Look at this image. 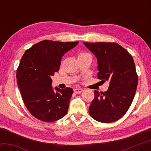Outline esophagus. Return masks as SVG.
I'll use <instances>...</instances> for the list:
<instances>
[{"instance_id": "1", "label": "esophagus", "mask_w": 151, "mask_h": 151, "mask_svg": "<svg viewBox=\"0 0 151 151\" xmlns=\"http://www.w3.org/2000/svg\"><path fill=\"white\" fill-rule=\"evenodd\" d=\"M83 91V89H82V88H75L74 89V92H75L76 94H80Z\"/></svg>"}]
</instances>
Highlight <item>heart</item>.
Listing matches in <instances>:
<instances>
[{"mask_svg":"<svg viewBox=\"0 0 151 151\" xmlns=\"http://www.w3.org/2000/svg\"><path fill=\"white\" fill-rule=\"evenodd\" d=\"M84 56H90V55L88 54H86V53H81V54H79L78 57H84Z\"/></svg>","mask_w":151,"mask_h":151,"instance_id":"1","label":"heart"}]
</instances>
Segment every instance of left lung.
Here are the masks:
<instances>
[{"label": "left lung", "instance_id": "left-lung-1", "mask_svg": "<svg viewBox=\"0 0 151 151\" xmlns=\"http://www.w3.org/2000/svg\"><path fill=\"white\" fill-rule=\"evenodd\" d=\"M83 43L97 58V77L109 83L106 91H94L89 114L104 123L118 121L129 109L137 91L138 76L133 58L117 43Z\"/></svg>", "mask_w": 151, "mask_h": 151}]
</instances>
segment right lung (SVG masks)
Returning <instances> with one entry per match:
<instances>
[{"instance_id":"1","label":"right lung","mask_w":151,"mask_h":151,"mask_svg":"<svg viewBox=\"0 0 151 151\" xmlns=\"http://www.w3.org/2000/svg\"><path fill=\"white\" fill-rule=\"evenodd\" d=\"M78 44L45 40L25 51L17 70V85L25 106L35 118L54 122L67 113L73 88L56 86L55 92L51 77L59 70L63 55Z\"/></svg>"}]
</instances>
